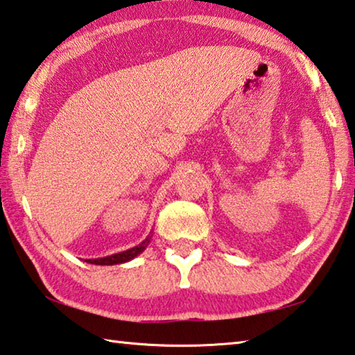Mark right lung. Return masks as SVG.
Instances as JSON below:
<instances>
[{"label": "right lung", "mask_w": 355, "mask_h": 355, "mask_svg": "<svg viewBox=\"0 0 355 355\" xmlns=\"http://www.w3.org/2000/svg\"><path fill=\"white\" fill-rule=\"evenodd\" d=\"M149 241H151V235H148V237L141 241L140 245H137L134 248H130L128 251H123V252H118V254H112V256L107 257H101V259H85L87 263H93V265H118V263H124V262H129V260H132L134 257L139 256L143 251L146 250V246L149 245Z\"/></svg>", "instance_id": "1"}]
</instances>
